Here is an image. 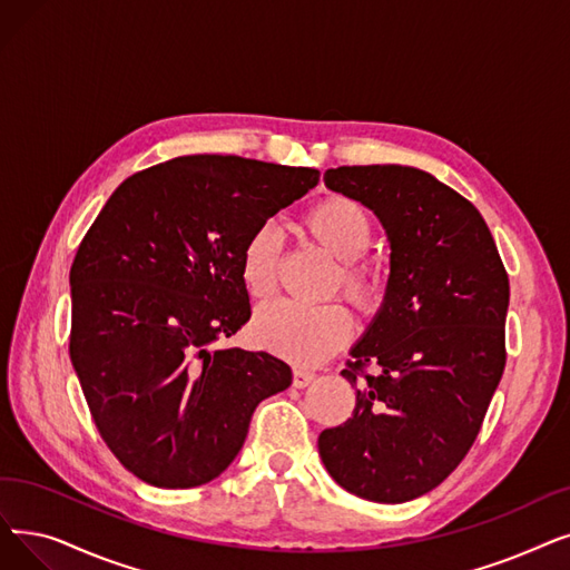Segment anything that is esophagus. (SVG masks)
Here are the masks:
<instances>
[{
  "mask_svg": "<svg viewBox=\"0 0 570 570\" xmlns=\"http://www.w3.org/2000/svg\"><path fill=\"white\" fill-rule=\"evenodd\" d=\"M314 373H309V370H301V367H295L293 370V386L295 389H305L307 384H312L314 382Z\"/></svg>",
  "mask_w": 570,
  "mask_h": 570,
  "instance_id": "1",
  "label": "esophagus"
}]
</instances>
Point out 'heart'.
Masks as SVG:
<instances>
[{
  "label": "heart",
  "mask_w": 570,
  "mask_h": 570,
  "mask_svg": "<svg viewBox=\"0 0 570 570\" xmlns=\"http://www.w3.org/2000/svg\"><path fill=\"white\" fill-rule=\"evenodd\" d=\"M303 233L340 261L335 291L363 316H375L386 301V279L380 267L363 256L373 244V220L367 212L344 195H326L309 207L301 224ZM282 242L272 226H258L246 237L239 254V277L252 298L267 301L279 286ZM254 337L269 354L295 365L326 361L354 335V318L342 305L298 307L277 303L263 307L254 318Z\"/></svg>",
  "instance_id": "obj_1"
}]
</instances>
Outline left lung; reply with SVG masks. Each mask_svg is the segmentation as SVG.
I'll return each mask as SVG.
<instances>
[{
    "mask_svg": "<svg viewBox=\"0 0 570 570\" xmlns=\"http://www.w3.org/2000/svg\"><path fill=\"white\" fill-rule=\"evenodd\" d=\"M324 181L377 214L391 275L342 370L354 414L321 431L318 454L350 493L405 503L448 480L482 429L505 367L508 272L482 214L429 171L344 165Z\"/></svg>",
    "mask_w": 570,
    "mask_h": 570,
    "instance_id": "1",
    "label": "left lung"
}]
</instances>
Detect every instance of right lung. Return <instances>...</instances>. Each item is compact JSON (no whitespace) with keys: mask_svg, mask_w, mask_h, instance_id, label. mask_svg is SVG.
<instances>
[{"mask_svg":"<svg viewBox=\"0 0 570 570\" xmlns=\"http://www.w3.org/2000/svg\"><path fill=\"white\" fill-rule=\"evenodd\" d=\"M318 184V169L181 156L137 171L97 214L71 263L69 356L107 448L141 482L218 478L291 367L220 350L252 316L242 246Z\"/></svg>","mask_w":570,"mask_h":570,"instance_id":"1","label":"right lung"}]
</instances>
